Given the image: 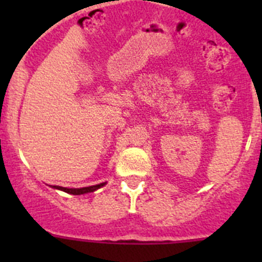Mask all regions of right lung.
Instances as JSON below:
<instances>
[{
    "mask_svg": "<svg viewBox=\"0 0 262 262\" xmlns=\"http://www.w3.org/2000/svg\"><path fill=\"white\" fill-rule=\"evenodd\" d=\"M106 182H102V184L98 185H93V186H88V187H80V189H68V187H62V186H51L53 189H57V190L66 191V193L72 194V195H81V194H86V193H92V191H96L97 189L99 187H102Z\"/></svg>",
    "mask_w": 262,
    "mask_h": 262,
    "instance_id": "obj_1",
    "label": "right lung"
}]
</instances>
